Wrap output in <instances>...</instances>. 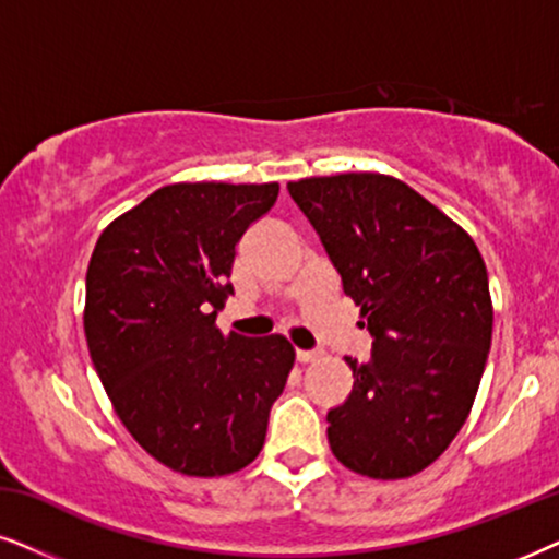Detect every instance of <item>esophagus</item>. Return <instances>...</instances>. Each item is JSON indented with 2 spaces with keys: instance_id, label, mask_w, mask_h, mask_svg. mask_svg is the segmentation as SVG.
Wrapping results in <instances>:
<instances>
[{
  "instance_id": "34e87169",
  "label": "esophagus",
  "mask_w": 559,
  "mask_h": 559,
  "mask_svg": "<svg viewBox=\"0 0 559 559\" xmlns=\"http://www.w3.org/2000/svg\"><path fill=\"white\" fill-rule=\"evenodd\" d=\"M320 356H322L320 350H304V348L296 350V361H299V364H312V361H317V358H320Z\"/></svg>"
}]
</instances>
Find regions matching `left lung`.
<instances>
[{
  "label": "left lung",
  "mask_w": 559,
  "mask_h": 559,
  "mask_svg": "<svg viewBox=\"0 0 559 559\" xmlns=\"http://www.w3.org/2000/svg\"><path fill=\"white\" fill-rule=\"evenodd\" d=\"M288 193L373 337L371 361L345 358L356 381L328 413L332 454L373 479L418 475L454 441L483 379L485 260L467 231L390 175L307 178Z\"/></svg>",
  "instance_id": "obj_1"
}]
</instances>
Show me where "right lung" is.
<instances>
[{
  "label": "right lung",
  "instance_id": "right-lung-1",
  "mask_svg": "<svg viewBox=\"0 0 559 559\" xmlns=\"http://www.w3.org/2000/svg\"><path fill=\"white\" fill-rule=\"evenodd\" d=\"M278 182H175L97 239L84 335L129 433L165 467L218 477L265 443L294 348L284 335H222L216 314L237 242L273 209Z\"/></svg>",
  "mask_w": 559,
  "mask_h": 559
}]
</instances>
